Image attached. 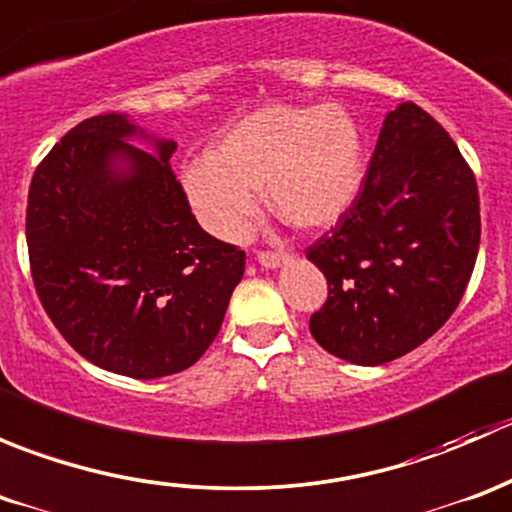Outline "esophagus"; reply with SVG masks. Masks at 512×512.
I'll use <instances>...</instances> for the list:
<instances>
[{"mask_svg":"<svg viewBox=\"0 0 512 512\" xmlns=\"http://www.w3.org/2000/svg\"><path fill=\"white\" fill-rule=\"evenodd\" d=\"M285 260H287L285 252H270V250L257 252V262H260L262 267H270V270H275V267H280Z\"/></svg>","mask_w":512,"mask_h":512,"instance_id":"obj_1","label":"esophagus"}]
</instances>
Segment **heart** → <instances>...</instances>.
Segmentation results:
<instances>
[{
	"label": "heart",
	"instance_id": "heart-1",
	"mask_svg": "<svg viewBox=\"0 0 512 512\" xmlns=\"http://www.w3.org/2000/svg\"><path fill=\"white\" fill-rule=\"evenodd\" d=\"M359 183V128L339 103L260 108L183 168L190 205L220 237L242 235L262 188L289 225L319 230L347 213Z\"/></svg>",
	"mask_w": 512,
	"mask_h": 512
}]
</instances>
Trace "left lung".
<instances>
[{
    "instance_id": "1",
    "label": "left lung",
    "mask_w": 512,
    "mask_h": 512,
    "mask_svg": "<svg viewBox=\"0 0 512 512\" xmlns=\"http://www.w3.org/2000/svg\"><path fill=\"white\" fill-rule=\"evenodd\" d=\"M478 245L471 165L436 118L401 103L384 118L354 203L307 247L329 287L309 332L361 366L409 354L456 312Z\"/></svg>"
}]
</instances>
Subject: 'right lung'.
I'll list each match as a JSON object with an SVG mask.
<instances>
[{
    "label": "right lung",
    "mask_w": 512,
    "mask_h": 512,
    "mask_svg": "<svg viewBox=\"0 0 512 512\" xmlns=\"http://www.w3.org/2000/svg\"><path fill=\"white\" fill-rule=\"evenodd\" d=\"M121 113L71 128L34 170L27 245L36 294L84 359L131 379L193 366L218 337L245 252L215 240L175 180L173 141Z\"/></svg>",
    "instance_id": "1"
}]
</instances>
